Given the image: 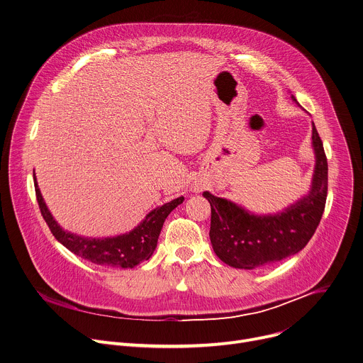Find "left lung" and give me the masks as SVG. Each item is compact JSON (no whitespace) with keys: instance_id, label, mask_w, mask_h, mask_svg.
Instances as JSON below:
<instances>
[{"instance_id":"left-lung-1","label":"left lung","mask_w":363,"mask_h":363,"mask_svg":"<svg viewBox=\"0 0 363 363\" xmlns=\"http://www.w3.org/2000/svg\"><path fill=\"white\" fill-rule=\"evenodd\" d=\"M313 147L315 169L311 189L283 212L255 215L228 199L203 192L212 211L211 243L223 263L252 270L277 263L306 247L320 225L328 192V162L314 123Z\"/></svg>"}]
</instances>
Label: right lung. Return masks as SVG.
<instances>
[{
  "label": "right lung",
  "mask_w": 363,
  "mask_h": 363,
  "mask_svg": "<svg viewBox=\"0 0 363 363\" xmlns=\"http://www.w3.org/2000/svg\"><path fill=\"white\" fill-rule=\"evenodd\" d=\"M35 192L40 213L48 223L52 235L56 238L59 243H62L66 249H69L76 256L89 260L94 264L108 266V267H121V269H133L144 260H148L158 242L160 232L167 216L184 202V196H179L162 206L151 211L145 219L133 230L124 235H118L114 238H84L70 232L63 230L57 222L53 219L49 212L42 194L39 191L35 174Z\"/></svg>",
  "instance_id": "add662e5"
}]
</instances>
